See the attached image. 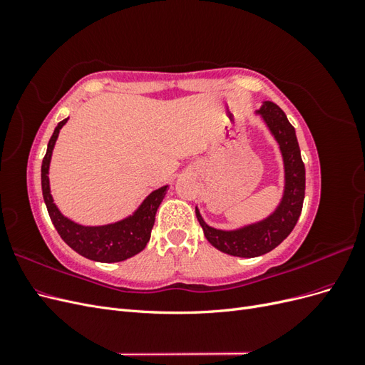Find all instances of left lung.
Returning <instances> with one entry per match:
<instances>
[{
  "label": "left lung",
  "instance_id": "left-lung-1",
  "mask_svg": "<svg viewBox=\"0 0 365 365\" xmlns=\"http://www.w3.org/2000/svg\"><path fill=\"white\" fill-rule=\"evenodd\" d=\"M257 115L262 117L271 135L277 141L284 169V189L274 212L259 222L236 230H217L210 227L196 207V217L207 240L219 251L236 257H257L272 251L291 235L304 201L306 173L298 146L295 129L282 109L272 102H263Z\"/></svg>",
  "mask_w": 365,
  "mask_h": 365
}]
</instances>
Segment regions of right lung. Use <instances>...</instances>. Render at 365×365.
I'll return each instance as SVG.
<instances>
[{
	"label": "right lung",
	"instance_id": "obj_1",
	"mask_svg": "<svg viewBox=\"0 0 365 365\" xmlns=\"http://www.w3.org/2000/svg\"><path fill=\"white\" fill-rule=\"evenodd\" d=\"M67 120L68 118L59 121L58 126L54 128V132L47 146V153L41 165L42 195L51 222L54 228L58 230V233L65 244L73 248L76 252H79L81 256L102 263L126 260L145 250V247L148 245L153 222H155L157 210L164 200L169 185H163L160 189L149 193L146 200L140 204L134 213L125 219L117 220L114 224L86 227L63 216L59 212L58 205L53 201L50 192L48 169L54 145H56L59 132L62 126L67 123Z\"/></svg>",
	"mask_w": 365,
	"mask_h": 365
}]
</instances>
